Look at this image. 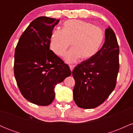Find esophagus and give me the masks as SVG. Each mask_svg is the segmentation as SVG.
Masks as SVG:
<instances>
[{"mask_svg":"<svg viewBox=\"0 0 133 133\" xmlns=\"http://www.w3.org/2000/svg\"><path fill=\"white\" fill-rule=\"evenodd\" d=\"M74 67H75V65H69L70 69H71V71H72V70L74 69Z\"/></svg>","mask_w":133,"mask_h":133,"instance_id":"esophagus-1","label":"esophagus"}]
</instances>
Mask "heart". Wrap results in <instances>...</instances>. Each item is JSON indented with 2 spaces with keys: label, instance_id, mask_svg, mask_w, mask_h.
Returning <instances> with one entry per match:
<instances>
[{
  "label": "heart",
  "instance_id": "obj_1",
  "mask_svg": "<svg viewBox=\"0 0 133 133\" xmlns=\"http://www.w3.org/2000/svg\"><path fill=\"white\" fill-rule=\"evenodd\" d=\"M104 39L100 27L81 20H69L64 23L62 30H53L51 37V49L56 55L63 56L70 44L72 48L65 54L68 63H74L81 57L87 60L99 50Z\"/></svg>",
  "mask_w": 133,
  "mask_h": 133
}]
</instances>
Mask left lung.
<instances>
[{
	"label": "left lung",
	"mask_w": 133,
	"mask_h": 133,
	"mask_svg": "<svg viewBox=\"0 0 133 133\" xmlns=\"http://www.w3.org/2000/svg\"><path fill=\"white\" fill-rule=\"evenodd\" d=\"M119 45L110 27L105 30V41L97 53L75 67L74 100L77 106L92 109L105 101L113 91L119 72Z\"/></svg>",
	"instance_id": "left-lung-1"
}]
</instances>
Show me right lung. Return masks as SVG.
I'll return each mask as SVG.
<instances>
[{
  "instance_id": "1",
  "label": "right lung",
  "mask_w": 133,
  "mask_h": 133,
  "mask_svg": "<svg viewBox=\"0 0 133 133\" xmlns=\"http://www.w3.org/2000/svg\"><path fill=\"white\" fill-rule=\"evenodd\" d=\"M59 20L42 16L23 32L15 50L14 76L22 96L30 103L47 106L54 88L71 74L68 64L50 50L51 37Z\"/></svg>"
}]
</instances>
